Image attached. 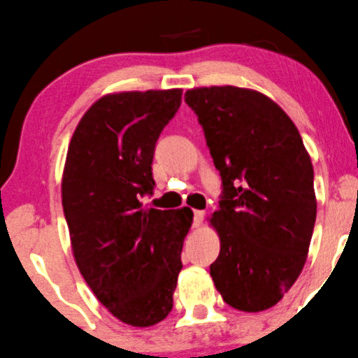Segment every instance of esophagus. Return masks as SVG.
Listing matches in <instances>:
<instances>
[{"label": "esophagus", "instance_id": "1", "mask_svg": "<svg viewBox=\"0 0 358 358\" xmlns=\"http://www.w3.org/2000/svg\"><path fill=\"white\" fill-rule=\"evenodd\" d=\"M204 220V210H194V227L199 228Z\"/></svg>", "mask_w": 358, "mask_h": 358}]
</instances>
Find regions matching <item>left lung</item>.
Masks as SVG:
<instances>
[{"mask_svg": "<svg viewBox=\"0 0 358 358\" xmlns=\"http://www.w3.org/2000/svg\"><path fill=\"white\" fill-rule=\"evenodd\" d=\"M185 103L223 189L210 220L221 238L210 276L228 306L266 310L306 264L317 213L310 157L287 113L264 94L202 87L187 90Z\"/></svg>", "mask_w": 358, "mask_h": 358, "instance_id": "1", "label": "left lung"}]
</instances>
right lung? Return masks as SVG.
<instances>
[{"mask_svg": "<svg viewBox=\"0 0 358 358\" xmlns=\"http://www.w3.org/2000/svg\"><path fill=\"white\" fill-rule=\"evenodd\" d=\"M182 90L120 92L82 116L63 171V213L80 274L120 321L157 324L171 312L192 210L144 209L156 142Z\"/></svg>", "mask_w": 358, "mask_h": 358, "instance_id": "obj_1", "label": "right lung"}]
</instances>
